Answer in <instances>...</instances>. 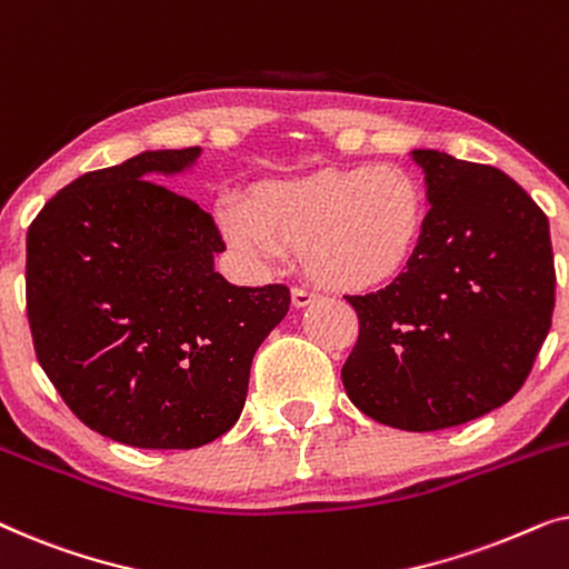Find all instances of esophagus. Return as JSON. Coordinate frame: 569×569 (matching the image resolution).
I'll use <instances>...</instances> for the list:
<instances>
[{
  "label": "esophagus",
  "mask_w": 569,
  "mask_h": 569,
  "mask_svg": "<svg viewBox=\"0 0 569 569\" xmlns=\"http://www.w3.org/2000/svg\"><path fill=\"white\" fill-rule=\"evenodd\" d=\"M316 300H318L316 292L300 290V287H295V290H292V306L295 308H308V306H313Z\"/></svg>",
  "instance_id": "34e87169"
}]
</instances>
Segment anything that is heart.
<instances>
[{"mask_svg":"<svg viewBox=\"0 0 569 569\" xmlns=\"http://www.w3.org/2000/svg\"><path fill=\"white\" fill-rule=\"evenodd\" d=\"M222 236L246 259L269 267L300 251L316 284L357 292L393 282L422 246L427 199L403 166L329 168L269 181L217 209Z\"/></svg>","mask_w":569,"mask_h":569,"instance_id":"1","label":"heart"}]
</instances>
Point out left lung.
I'll return each mask as SVG.
<instances>
[{"label": "left lung", "instance_id": "8db88e82", "mask_svg": "<svg viewBox=\"0 0 569 569\" xmlns=\"http://www.w3.org/2000/svg\"><path fill=\"white\" fill-rule=\"evenodd\" d=\"M422 246L386 290L347 298L360 337L341 368L362 415L409 432L502 407L526 383L555 310L549 220L502 170L415 150Z\"/></svg>", "mask_w": 569, "mask_h": 569}]
</instances>
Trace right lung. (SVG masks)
Instances as JSON below:
<instances>
[{
	"label": "right lung",
	"mask_w": 569,
	"mask_h": 569,
	"mask_svg": "<svg viewBox=\"0 0 569 569\" xmlns=\"http://www.w3.org/2000/svg\"><path fill=\"white\" fill-rule=\"evenodd\" d=\"M199 152H142L84 173L28 228L38 362L80 422L123 446L189 450L228 432L256 349L290 310L284 284L217 274L212 214L150 181Z\"/></svg>",
	"instance_id": "1"
}]
</instances>
